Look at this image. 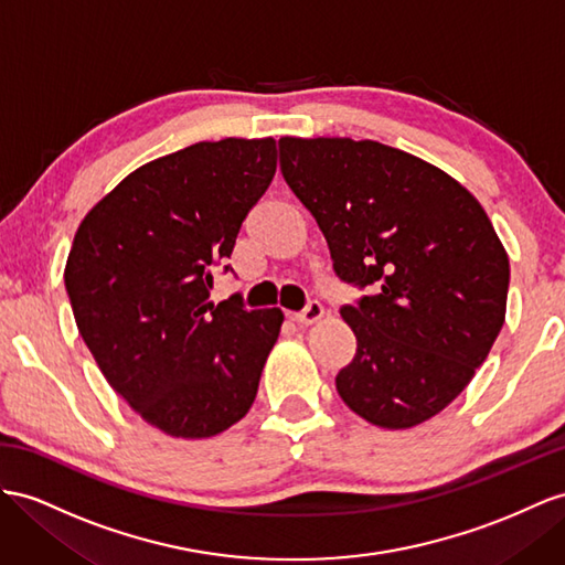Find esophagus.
Segmentation results:
<instances>
[{
  "label": "esophagus",
  "mask_w": 565,
  "mask_h": 565,
  "mask_svg": "<svg viewBox=\"0 0 565 565\" xmlns=\"http://www.w3.org/2000/svg\"><path fill=\"white\" fill-rule=\"evenodd\" d=\"M322 317H324V306H322V302L320 300H310L308 306H306V310L291 315V320L298 322V324H315V322H320Z\"/></svg>",
  "instance_id": "1"
}]
</instances>
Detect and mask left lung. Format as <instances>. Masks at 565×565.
<instances>
[{
  "label": "left lung",
  "instance_id": "8db88e82",
  "mask_svg": "<svg viewBox=\"0 0 565 565\" xmlns=\"http://www.w3.org/2000/svg\"><path fill=\"white\" fill-rule=\"evenodd\" d=\"M279 164L337 277L377 286L341 308L358 349L337 374L339 396L377 427L429 420L503 327L511 269L487 212L446 171L377 140L286 136Z\"/></svg>",
  "mask_w": 565,
  "mask_h": 565
}]
</instances>
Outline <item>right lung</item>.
I'll return each mask as SVG.
<instances>
[{
    "label": "right lung",
    "mask_w": 565,
    "mask_h": 565,
    "mask_svg": "<svg viewBox=\"0 0 565 565\" xmlns=\"http://www.w3.org/2000/svg\"><path fill=\"white\" fill-rule=\"evenodd\" d=\"M274 171L271 138L195 142L128 173L76 231L64 281L81 337L114 392L169 437H214L255 401L284 315L241 296L214 306L210 288Z\"/></svg>",
    "instance_id": "1"
}]
</instances>
